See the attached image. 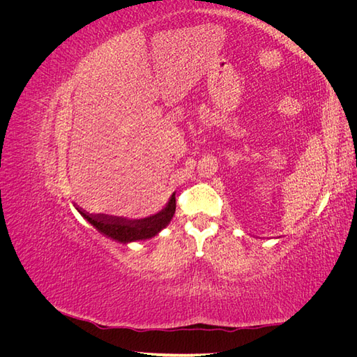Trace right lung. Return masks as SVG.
Here are the masks:
<instances>
[{
	"label": "right lung",
	"instance_id": "right-lung-1",
	"mask_svg": "<svg viewBox=\"0 0 357 357\" xmlns=\"http://www.w3.org/2000/svg\"><path fill=\"white\" fill-rule=\"evenodd\" d=\"M77 211L88 220L93 228L105 235L107 238H112L122 244H129L134 241H143L153 238L162 229L168 226L172 215L176 213V193H172L167 205L159 213L144 219L128 220L123 218L107 214H89L77 207Z\"/></svg>",
	"mask_w": 357,
	"mask_h": 357
}]
</instances>
